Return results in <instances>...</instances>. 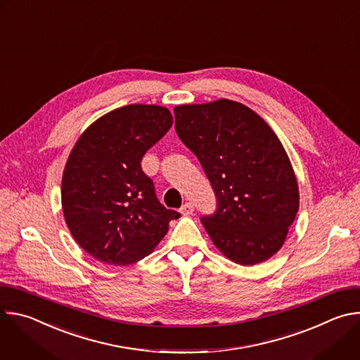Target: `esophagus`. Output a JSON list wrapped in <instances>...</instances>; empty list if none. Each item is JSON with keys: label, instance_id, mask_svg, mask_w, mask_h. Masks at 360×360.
<instances>
[{"label": "esophagus", "instance_id": "34e87169", "mask_svg": "<svg viewBox=\"0 0 360 360\" xmlns=\"http://www.w3.org/2000/svg\"><path fill=\"white\" fill-rule=\"evenodd\" d=\"M179 212H181L182 215H185V217L191 215V214L193 212V203H191V202L184 203V205H182V208L179 210Z\"/></svg>", "mask_w": 360, "mask_h": 360}]
</instances>
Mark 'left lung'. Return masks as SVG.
Returning a JSON list of instances; mask_svg holds the SVG:
<instances>
[{
	"mask_svg": "<svg viewBox=\"0 0 360 360\" xmlns=\"http://www.w3.org/2000/svg\"><path fill=\"white\" fill-rule=\"evenodd\" d=\"M174 112L178 136L218 199V211L200 219L205 231L235 264L268 261L299 210L297 181L282 142L262 117L236 101L178 105Z\"/></svg>",
	"mask_w": 360,
	"mask_h": 360,
	"instance_id": "8db88e82",
	"label": "left lung"
}]
</instances>
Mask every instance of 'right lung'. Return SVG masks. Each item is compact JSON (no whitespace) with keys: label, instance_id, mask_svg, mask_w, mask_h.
<instances>
[{"label":"right lung","instance_id":"right-lung-1","mask_svg":"<svg viewBox=\"0 0 360 360\" xmlns=\"http://www.w3.org/2000/svg\"><path fill=\"white\" fill-rule=\"evenodd\" d=\"M172 122L165 107L131 104L98 118L75 142L63 174V211L77 243L99 262L143 259L179 218L141 168Z\"/></svg>","mask_w":360,"mask_h":360}]
</instances>
